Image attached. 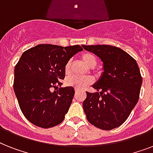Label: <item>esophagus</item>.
<instances>
[{"label":"esophagus","mask_w":153,"mask_h":153,"mask_svg":"<svg viewBox=\"0 0 153 153\" xmlns=\"http://www.w3.org/2000/svg\"><path fill=\"white\" fill-rule=\"evenodd\" d=\"M74 91H75V93H78V92H79V91H80L79 90V89H74Z\"/></svg>","instance_id":"obj_1"}]
</instances>
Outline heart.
<instances>
[{"instance_id": "b5f03b06", "label": "heart", "mask_w": 153, "mask_h": 153, "mask_svg": "<svg viewBox=\"0 0 153 153\" xmlns=\"http://www.w3.org/2000/svg\"><path fill=\"white\" fill-rule=\"evenodd\" d=\"M81 59H82L85 64L89 67H94L98 62V59L94 54L91 52H84L81 55ZM71 61L68 60L65 64L64 71L66 74H69L71 71ZM67 85L70 86H73L75 89H83L93 82V79L91 77H79L75 75L68 77L66 80Z\"/></svg>"}]
</instances>
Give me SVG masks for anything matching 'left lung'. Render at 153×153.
Returning a JSON list of instances; mask_svg holds the SVG:
<instances>
[{
    "mask_svg": "<svg viewBox=\"0 0 153 153\" xmlns=\"http://www.w3.org/2000/svg\"><path fill=\"white\" fill-rule=\"evenodd\" d=\"M103 62L104 72L86 92L82 106L91 125L103 130L121 126L139 99L142 77L136 60L122 49L109 45H82Z\"/></svg>",
    "mask_w": 153,
    "mask_h": 153,
    "instance_id": "8db88e82",
    "label": "left lung"
}]
</instances>
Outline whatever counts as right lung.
Masks as SVG:
<instances>
[{"mask_svg":"<svg viewBox=\"0 0 153 153\" xmlns=\"http://www.w3.org/2000/svg\"><path fill=\"white\" fill-rule=\"evenodd\" d=\"M80 45L39 44L23 53L14 69L13 89L23 114L35 126L48 128L64 120L74 98L72 86L57 89L64 67Z\"/></svg>","mask_w":153,"mask_h":153,"instance_id":"add662e5","label":"right lung"}]
</instances>
